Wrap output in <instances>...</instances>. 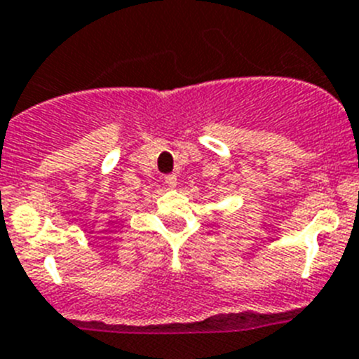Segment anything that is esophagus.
<instances>
[{"instance_id": "1", "label": "esophagus", "mask_w": 359, "mask_h": 359, "mask_svg": "<svg viewBox=\"0 0 359 359\" xmlns=\"http://www.w3.org/2000/svg\"><path fill=\"white\" fill-rule=\"evenodd\" d=\"M163 182H165L167 187H170V189H174V187L177 185V177L174 176V174H169V176L163 177Z\"/></svg>"}]
</instances>
